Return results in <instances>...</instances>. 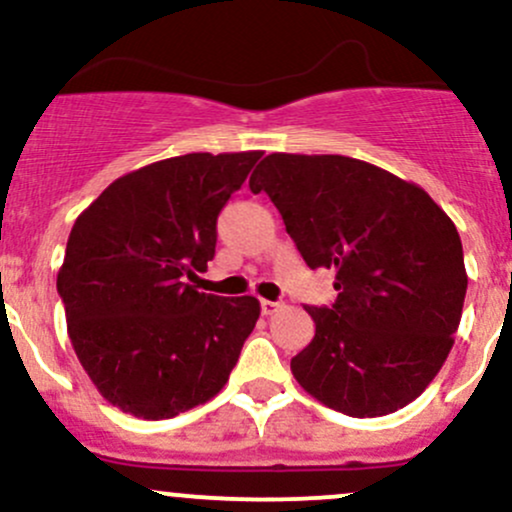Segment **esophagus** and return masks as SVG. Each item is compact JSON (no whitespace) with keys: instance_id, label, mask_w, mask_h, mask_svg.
Wrapping results in <instances>:
<instances>
[{"instance_id":"obj_1","label":"esophagus","mask_w":512,"mask_h":512,"mask_svg":"<svg viewBox=\"0 0 512 512\" xmlns=\"http://www.w3.org/2000/svg\"><path fill=\"white\" fill-rule=\"evenodd\" d=\"M279 306H282V303L262 299V301H260V308H262V316H272V313H274V311H279Z\"/></svg>"}]
</instances>
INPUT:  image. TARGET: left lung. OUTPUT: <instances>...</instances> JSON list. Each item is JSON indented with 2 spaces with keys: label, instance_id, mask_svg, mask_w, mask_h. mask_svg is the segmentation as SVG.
<instances>
[{
  "label": "left lung",
  "instance_id": "left-lung-1",
  "mask_svg": "<svg viewBox=\"0 0 512 512\" xmlns=\"http://www.w3.org/2000/svg\"><path fill=\"white\" fill-rule=\"evenodd\" d=\"M311 269H335L338 299L306 306L311 345L296 381L352 418L415 401L452 350L466 296L462 240L425 189L345 155L272 153L250 177Z\"/></svg>",
  "mask_w": 512,
  "mask_h": 512
}]
</instances>
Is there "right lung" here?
<instances>
[{
  "instance_id": "right-lung-1",
  "label": "right lung",
  "mask_w": 512,
  "mask_h": 512,
  "mask_svg": "<svg viewBox=\"0 0 512 512\" xmlns=\"http://www.w3.org/2000/svg\"><path fill=\"white\" fill-rule=\"evenodd\" d=\"M189 153L111 182L77 216L58 294L84 372L111 406L162 420L226 386L260 318L255 296L201 294L216 218L260 160Z\"/></svg>"
}]
</instances>
